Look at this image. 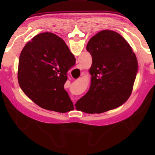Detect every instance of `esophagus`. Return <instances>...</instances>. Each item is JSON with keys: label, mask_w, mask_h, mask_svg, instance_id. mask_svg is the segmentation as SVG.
<instances>
[{"label": "esophagus", "mask_w": 155, "mask_h": 155, "mask_svg": "<svg viewBox=\"0 0 155 155\" xmlns=\"http://www.w3.org/2000/svg\"><path fill=\"white\" fill-rule=\"evenodd\" d=\"M77 69H80V65H78V64H77ZM81 74H83V72H81Z\"/></svg>", "instance_id": "obj_1"}]
</instances>
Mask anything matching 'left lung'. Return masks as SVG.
<instances>
[{
	"label": "left lung",
	"instance_id": "left-lung-1",
	"mask_svg": "<svg viewBox=\"0 0 155 155\" xmlns=\"http://www.w3.org/2000/svg\"><path fill=\"white\" fill-rule=\"evenodd\" d=\"M86 49L92 57L91 85L76 109L101 114L117 108L132 92L138 67L135 54L122 35L111 30L93 36Z\"/></svg>",
	"mask_w": 155,
	"mask_h": 155
}]
</instances>
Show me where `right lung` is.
Segmentation results:
<instances>
[{
  "mask_svg": "<svg viewBox=\"0 0 155 155\" xmlns=\"http://www.w3.org/2000/svg\"><path fill=\"white\" fill-rule=\"evenodd\" d=\"M76 59L61 38L52 33L35 35L21 52L18 79L21 89L41 108L60 113L74 109L64 84Z\"/></svg>",
  "mask_w": 155,
  "mask_h": 155,
  "instance_id": "right-lung-1",
  "label": "right lung"
}]
</instances>
